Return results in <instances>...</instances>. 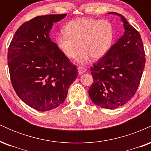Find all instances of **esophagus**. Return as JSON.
<instances>
[{"instance_id":"obj_1","label":"esophagus","mask_w":151,"mask_h":151,"mask_svg":"<svg viewBox=\"0 0 151 151\" xmlns=\"http://www.w3.org/2000/svg\"><path fill=\"white\" fill-rule=\"evenodd\" d=\"M86 72V69H84V67H78V73H79V75L81 74H83Z\"/></svg>"}]
</instances>
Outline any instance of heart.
Returning <instances> with one entry per match:
<instances>
[{
    "instance_id": "b5f03b06",
    "label": "heart",
    "mask_w": 151,
    "mask_h": 151,
    "mask_svg": "<svg viewBox=\"0 0 151 151\" xmlns=\"http://www.w3.org/2000/svg\"><path fill=\"white\" fill-rule=\"evenodd\" d=\"M65 34L59 35L56 44L67 58H77L79 64L89 62L91 58L98 60L110 50L114 40V29L106 20L81 18L71 20L64 28ZM80 47H78V46Z\"/></svg>"
}]
</instances>
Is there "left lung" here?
Returning <instances> with one entry per match:
<instances>
[{"instance_id":"obj_1","label":"left lung","mask_w":151,"mask_h":151,"mask_svg":"<svg viewBox=\"0 0 151 151\" xmlns=\"http://www.w3.org/2000/svg\"><path fill=\"white\" fill-rule=\"evenodd\" d=\"M124 33L106 55L91 67L93 83L89 89L91 100L101 108L114 109L134 96L140 84L145 58L139 32L123 15Z\"/></svg>"}]
</instances>
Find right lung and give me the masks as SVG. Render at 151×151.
<instances>
[{"label":"right lung","mask_w":151,"mask_h":151,"mask_svg":"<svg viewBox=\"0 0 151 151\" xmlns=\"http://www.w3.org/2000/svg\"><path fill=\"white\" fill-rule=\"evenodd\" d=\"M65 16L42 15L24 22L8 48L13 89L24 103L40 111L61 105L78 75L75 66L50 37L53 24Z\"/></svg>","instance_id":"add662e5"}]
</instances>
